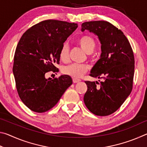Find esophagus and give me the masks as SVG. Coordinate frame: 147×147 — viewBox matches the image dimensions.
Returning <instances> with one entry per match:
<instances>
[{
	"label": "esophagus",
	"instance_id": "obj_1",
	"mask_svg": "<svg viewBox=\"0 0 147 147\" xmlns=\"http://www.w3.org/2000/svg\"><path fill=\"white\" fill-rule=\"evenodd\" d=\"M73 83H78V82H79L81 81V80L76 78H73Z\"/></svg>",
	"mask_w": 147,
	"mask_h": 147
}]
</instances>
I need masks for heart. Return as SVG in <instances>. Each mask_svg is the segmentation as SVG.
<instances>
[{
	"label": "heart",
	"mask_w": 147,
	"mask_h": 147,
	"mask_svg": "<svg viewBox=\"0 0 147 147\" xmlns=\"http://www.w3.org/2000/svg\"><path fill=\"white\" fill-rule=\"evenodd\" d=\"M78 44L87 53H91L95 47L94 39L89 35L82 36L78 39ZM59 59L63 62H67L69 59V49L67 45H63L59 51ZM88 71V66L84 64H71L65 67L63 73L74 78H79L83 76Z\"/></svg>",
	"instance_id": "b5f03b06"
}]
</instances>
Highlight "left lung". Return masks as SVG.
I'll return each instance as SVG.
<instances>
[{"label": "left lung", "mask_w": 147, "mask_h": 147, "mask_svg": "<svg viewBox=\"0 0 147 147\" xmlns=\"http://www.w3.org/2000/svg\"><path fill=\"white\" fill-rule=\"evenodd\" d=\"M81 30L98 36L101 54L89 75L104 80L100 84L85 82L88 90L84 103L94 115H109L120 108L132 89L135 63L132 49L123 32L109 22H85Z\"/></svg>", "instance_id": "1"}]
</instances>
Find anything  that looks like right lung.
<instances>
[{"label": "right lung", "mask_w": 147, "mask_h": 147, "mask_svg": "<svg viewBox=\"0 0 147 147\" xmlns=\"http://www.w3.org/2000/svg\"><path fill=\"white\" fill-rule=\"evenodd\" d=\"M78 27L76 23L45 20L24 32L14 55L13 73L22 102L37 113L49 110L58 103L73 80L69 75L45 78L49 71H58L59 51Z\"/></svg>", "instance_id": "right-lung-1"}]
</instances>
